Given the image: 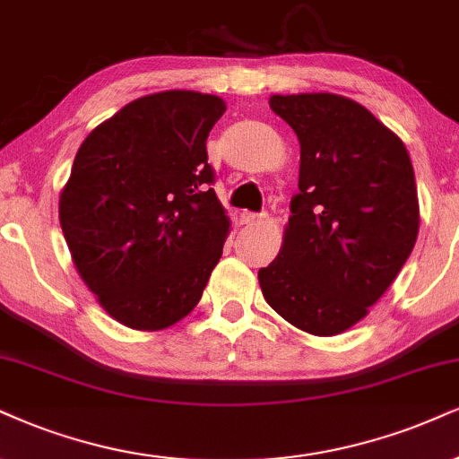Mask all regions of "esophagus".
<instances>
[{"mask_svg": "<svg viewBox=\"0 0 459 459\" xmlns=\"http://www.w3.org/2000/svg\"><path fill=\"white\" fill-rule=\"evenodd\" d=\"M265 219V214H255V212H242V223L245 225H255V223H262Z\"/></svg>", "mask_w": 459, "mask_h": 459, "instance_id": "1", "label": "esophagus"}]
</instances>
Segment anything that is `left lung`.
Here are the masks:
<instances>
[{
  "label": "left lung",
  "mask_w": 459,
  "mask_h": 459,
  "mask_svg": "<svg viewBox=\"0 0 459 459\" xmlns=\"http://www.w3.org/2000/svg\"><path fill=\"white\" fill-rule=\"evenodd\" d=\"M270 108L299 140V194L259 285L291 325L336 336L364 319L415 247V172L403 140L358 101L273 95Z\"/></svg>",
  "instance_id": "obj_1"
}]
</instances>
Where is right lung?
<instances>
[{"mask_svg": "<svg viewBox=\"0 0 459 459\" xmlns=\"http://www.w3.org/2000/svg\"><path fill=\"white\" fill-rule=\"evenodd\" d=\"M217 95L161 91L87 135L59 197L81 279L112 319L163 330L195 308L230 234L206 138Z\"/></svg>", "mask_w": 459, "mask_h": 459, "instance_id": "add662e5", "label": "right lung"}]
</instances>
